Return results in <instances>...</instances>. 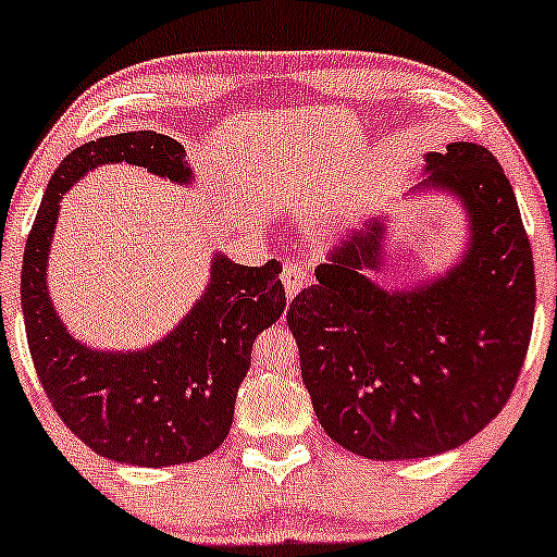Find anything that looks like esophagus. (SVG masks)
<instances>
[{
  "label": "esophagus",
  "instance_id": "obj_1",
  "mask_svg": "<svg viewBox=\"0 0 557 557\" xmlns=\"http://www.w3.org/2000/svg\"><path fill=\"white\" fill-rule=\"evenodd\" d=\"M308 283V272L304 264H298V261H285L283 267V285H285V293L287 298L293 300V296L300 290Z\"/></svg>",
  "mask_w": 557,
  "mask_h": 557
}]
</instances>
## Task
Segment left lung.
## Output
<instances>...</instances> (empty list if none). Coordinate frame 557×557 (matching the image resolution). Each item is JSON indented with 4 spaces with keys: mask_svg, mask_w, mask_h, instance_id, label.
Segmentation results:
<instances>
[{
    "mask_svg": "<svg viewBox=\"0 0 557 557\" xmlns=\"http://www.w3.org/2000/svg\"><path fill=\"white\" fill-rule=\"evenodd\" d=\"M414 191L438 189L467 214L451 270L386 290V214L339 240L317 285L287 308L300 376L332 441L358 457L423 459L457 448L504 410L534 321V261L519 205L491 150L428 152ZM410 197V194H407Z\"/></svg>",
    "mask_w": 557,
    "mask_h": 557,
    "instance_id": "obj_1",
    "label": "left lung"
}]
</instances>
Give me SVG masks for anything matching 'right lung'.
<instances>
[{
    "instance_id": "obj_1",
    "label": "right lung",
    "mask_w": 557,
    "mask_h": 557,
    "mask_svg": "<svg viewBox=\"0 0 557 557\" xmlns=\"http://www.w3.org/2000/svg\"><path fill=\"white\" fill-rule=\"evenodd\" d=\"M129 163L189 184L194 173L176 139L126 132L79 145L46 186L23 257L25 334L46 397L64 425L100 457L137 467L197 461L225 441L251 347L285 313L283 264L244 267L214 253L202 298L145 350H96L79 343L49 298L46 267L59 202L98 165Z\"/></svg>"
}]
</instances>
